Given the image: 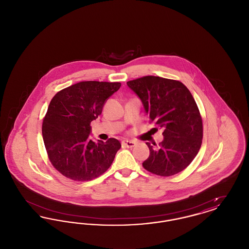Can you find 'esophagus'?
<instances>
[{
	"mask_svg": "<svg viewBox=\"0 0 249 249\" xmlns=\"http://www.w3.org/2000/svg\"><path fill=\"white\" fill-rule=\"evenodd\" d=\"M121 144H122V146H124V147H133V146H135V142H132V141H129V140H124V141H122L121 142Z\"/></svg>",
	"mask_w": 249,
	"mask_h": 249,
	"instance_id": "34e87169",
	"label": "esophagus"
}]
</instances>
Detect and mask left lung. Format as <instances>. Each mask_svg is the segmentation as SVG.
Here are the masks:
<instances>
[{"label": "left lung", "instance_id": "8db88e82", "mask_svg": "<svg viewBox=\"0 0 249 249\" xmlns=\"http://www.w3.org/2000/svg\"><path fill=\"white\" fill-rule=\"evenodd\" d=\"M142 101L150 122L163 129L159 144L146 142L150 154L143 168L171 177L190 165L201 148L202 120L189 89L178 80L147 75L127 82Z\"/></svg>", "mask_w": 249, "mask_h": 249}]
</instances>
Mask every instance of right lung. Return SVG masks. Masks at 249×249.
Segmentation results:
<instances>
[{"mask_svg": "<svg viewBox=\"0 0 249 249\" xmlns=\"http://www.w3.org/2000/svg\"><path fill=\"white\" fill-rule=\"evenodd\" d=\"M119 82L82 81L55 95L43 120L42 133L54 168L73 181H89L106 173L121 147L119 140L95 142L90 122L103 111Z\"/></svg>", "mask_w": 249, "mask_h": 249, "instance_id": "add662e5", "label": "right lung"}]
</instances>
